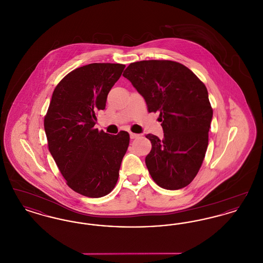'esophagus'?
Returning <instances> with one entry per match:
<instances>
[{"instance_id": "1", "label": "esophagus", "mask_w": 263, "mask_h": 263, "mask_svg": "<svg viewBox=\"0 0 263 263\" xmlns=\"http://www.w3.org/2000/svg\"><path fill=\"white\" fill-rule=\"evenodd\" d=\"M138 137H139V135H138V134H135V133H132V132L130 133V138H131V139H136V138Z\"/></svg>"}]
</instances>
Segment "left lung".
Returning a JSON list of instances; mask_svg holds the SVG:
<instances>
[{
  "label": "left lung",
  "instance_id": "obj_1",
  "mask_svg": "<svg viewBox=\"0 0 263 263\" xmlns=\"http://www.w3.org/2000/svg\"><path fill=\"white\" fill-rule=\"evenodd\" d=\"M123 77L145 99L149 112H159L163 137L148 134L152 150L146 165L162 188L185 187L200 170L208 147L213 109L205 85L180 63H131Z\"/></svg>",
  "mask_w": 263,
  "mask_h": 263
}]
</instances>
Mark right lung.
Segmentation results:
<instances>
[{
    "instance_id": "obj_1",
    "label": "right lung",
    "mask_w": 263,
    "mask_h": 263,
    "mask_svg": "<svg viewBox=\"0 0 263 263\" xmlns=\"http://www.w3.org/2000/svg\"><path fill=\"white\" fill-rule=\"evenodd\" d=\"M125 65L92 63L65 76L44 117L48 149L68 186L90 198L107 195L118 180L129 146L128 132L110 135L95 128L109 90Z\"/></svg>"
}]
</instances>
